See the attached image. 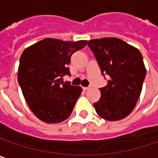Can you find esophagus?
I'll list each match as a JSON object with an SVG mask.
<instances>
[{
	"instance_id": "1",
	"label": "esophagus",
	"mask_w": 158,
	"mask_h": 158,
	"mask_svg": "<svg viewBox=\"0 0 158 158\" xmlns=\"http://www.w3.org/2000/svg\"><path fill=\"white\" fill-rule=\"evenodd\" d=\"M82 88H83V90H85V91H86V90H88V89H89L90 88H89V87H83Z\"/></svg>"
}]
</instances>
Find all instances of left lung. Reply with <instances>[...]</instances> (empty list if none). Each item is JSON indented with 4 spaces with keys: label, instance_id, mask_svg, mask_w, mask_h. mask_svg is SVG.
Masks as SVG:
<instances>
[{
    "label": "left lung",
    "instance_id": "obj_1",
    "mask_svg": "<svg viewBox=\"0 0 158 158\" xmlns=\"http://www.w3.org/2000/svg\"><path fill=\"white\" fill-rule=\"evenodd\" d=\"M88 45L98 60L101 72L108 76L107 85L99 88L101 98L94 107L107 121H119L129 115L141 93L146 68L136 47L116 37L92 39Z\"/></svg>",
    "mask_w": 158,
    "mask_h": 158
}]
</instances>
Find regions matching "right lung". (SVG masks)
Returning a JSON list of instances; mask_svg holds the SVG:
<instances>
[{"label":"right lung","instance_id":"obj_1","mask_svg":"<svg viewBox=\"0 0 158 158\" xmlns=\"http://www.w3.org/2000/svg\"><path fill=\"white\" fill-rule=\"evenodd\" d=\"M87 42L44 38L22 52L18 81L28 107L44 123H58L71 114L82 88L64 83L62 77L70 75L71 55Z\"/></svg>","mask_w":158,"mask_h":158}]
</instances>
